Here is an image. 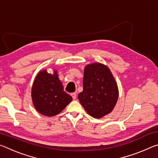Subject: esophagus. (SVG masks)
Segmentation results:
<instances>
[{"label": "esophagus", "instance_id": "1", "mask_svg": "<svg viewBox=\"0 0 158 158\" xmlns=\"http://www.w3.org/2000/svg\"><path fill=\"white\" fill-rule=\"evenodd\" d=\"M71 95H72V97H73V100H75L76 98H77V93H73L71 94Z\"/></svg>", "mask_w": 158, "mask_h": 158}]
</instances>
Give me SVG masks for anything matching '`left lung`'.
<instances>
[{"mask_svg":"<svg viewBox=\"0 0 158 158\" xmlns=\"http://www.w3.org/2000/svg\"><path fill=\"white\" fill-rule=\"evenodd\" d=\"M83 85L84 89L78 98L88 114L100 118L113 110L118 90L107 67L99 63L88 65L84 69Z\"/></svg>","mask_w":158,"mask_h":158,"instance_id":"left-lung-1","label":"left lung"}]
</instances>
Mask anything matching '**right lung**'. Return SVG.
<instances>
[{"mask_svg": "<svg viewBox=\"0 0 158 158\" xmlns=\"http://www.w3.org/2000/svg\"><path fill=\"white\" fill-rule=\"evenodd\" d=\"M32 100L37 111L44 116H53L62 111L73 98L64 91L56 72L51 74L43 70L34 81Z\"/></svg>", "mask_w": 158, "mask_h": 158, "instance_id": "right-lung-1", "label": "right lung"}]
</instances>
